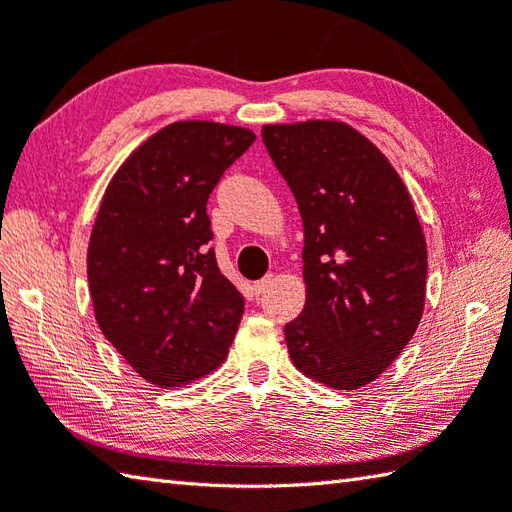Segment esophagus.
<instances>
[{
    "label": "esophagus",
    "mask_w": 512,
    "mask_h": 512,
    "mask_svg": "<svg viewBox=\"0 0 512 512\" xmlns=\"http://www.w3.org/2000/svg\"><path fill=\"white\" fill-rule=\"evenodd\" d=\"M270 284H273V275H266V277H262V279H259V282H255V284H253V293H255V295H262V293H266Z\"/></svg>",
    "instance_id": "obj_1"
}]
</instances>
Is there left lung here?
<instances>
[{"label":"left lung","mask_w":512,"mask_h":512,"mask_svg":"<svg viewBox=\"0 0 512 512\" xmlns=\"http://www.w3.org/2000/svg\"><path fill=\"white\" fill-rule=\"evenodd\" d=\"M304 224L302 315L284 328L293 364L355 390L410 342L424 313L426 239L388 159L342 122L264 126Z\"/></svg>","instance_id":"1"}]
</instances>
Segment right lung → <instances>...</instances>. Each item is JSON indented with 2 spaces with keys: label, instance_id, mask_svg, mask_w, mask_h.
<instances>
[{
  "label": "right lung",
  "instance_id": "right-lung-1",
  "mask_svg": "<svg viewBox=\"0 0 512 512\" xmlns=\"http://www.w3.org/2000/svg\"><path fill=\"white\" fill-rule=\"evenodd\" d=\"M246 128L175 122L117 170L88 244L97 324L150 384L208 375L233 344L244 297L208 248V197L253 146Z\"/></svg>",
  "mask_w": 512,
  "mask_h": 512
}]
</instances>
